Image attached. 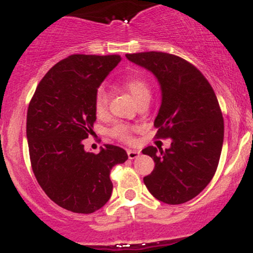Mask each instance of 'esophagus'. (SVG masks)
Masks as SVG:
<instances>
[{
	"instance_id": "1",
	"label": "esophagus",
	"mask_w": 253,
	"mask_h": 253,
	"mask_svg": "<svg viewBox=\"0 0 253 253\" xmlns=\"http://www.w3.org/2000/svg\"><path fill=\"white\" fill-rule=\"evenodd\" d=\"M139 155H140V151L127 150V156H128L129 159H134L136 157H139Z\"/></svg>"
}]
</instances>
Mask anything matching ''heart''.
I'll return each mask as SVG.
<instances>
[{
	"instance_id": "1",
	"label": "heart",
	"mask_w": 253,
	"mask_h": 253,
	"mask_svg": "<svg viewBox=\"0 0 253 253\" xmlns=\"http://www.w3.org/2000/svg\"><path fill=\"white\" fill-rule=\"evenodd\" d=\"M125 88L132 95L136 103L141 100H146L151 97V86L146 80L140 76L130 77L125 82ZM108 108V94L104 86H100L96 90L94 98V110L97 117H104ZM133 127L128 125H115L109 129V134L118 140L124 143H130L133 140Z\"/></svg>"
}]
</instances>
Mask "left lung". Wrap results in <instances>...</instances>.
Returning a JSON list of instances; mask_svg holds the SVG:
<instances>
[{
    "instance_id": "left-lung-1",
    "label": "left lung",
    "mask_w": 253,
    "mask_h": 253,
    "mask_svg": "<svg viewBox=\"0 0 253 253\" xmlns=\"http://www.w3.org/2000/svg\"><path fill=\"white\" fill-rule=\"evenodd\" d=\"M126 57L152 72L161 84L156 138H171L170 149L143 150L155 161L144 183L159 201L181 205L207 187L219 164L223 119L215 92L199 69L175 54L151 51Z\"/></svg>"
}]
</instances>
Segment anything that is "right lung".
I'll return each mask as SVG.
<instances>
[{
  "mask_svg": "<svg viewBox=\"0 0 253 253\" xmlns=\"http://www.w3.org/2000/svg\"><path fill=\"white\" fill-rule=\"evenodd\" d=\"M121 57L72 54L48 70L27 110L28 150L38 183L54 203L90 214L110 199V170L128 159L126 151L104 145L95 155L83 140L94 133L96 90Z\"/></svg>",
  "mask_w": 253,
  "mask_h": 253,
  "instance_id": "add662e5",
  "label": "right lung"
}]
</instances>
